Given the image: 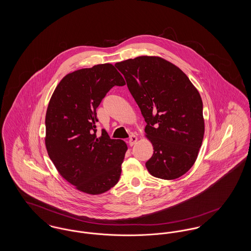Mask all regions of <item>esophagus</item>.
<instances>
[{
  "mask_svg": "<svg viewBox=\"0 0 251 251\" xmlns=\"http://www.w3.org/2000/svg\"><path fill=\"white\" fill-rule=\"evenodd\" d=\"M136 141H137V137L134 134H131V136H130V139H129L130 146H133L134 144L136 143Z\"/></svg>",
  "mask_w": 251,
  "mask_h": 251,
  "instance_id": "1",
  "label": "esophagus"
}]
</instances>
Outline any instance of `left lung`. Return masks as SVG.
Masks as SVG:
<instances>
[{"label": "left lung", "mask_w": 251, "mask_h": 251, "mask_svg": "<svg viewBox=\"0 0 251 251\" xmlns=\"http://www.w3.org/2000/svg\"><path fill=\"white\" fill-rule=\"evenodd\" d=\"M120 71L147 122L153 154L146 163L156 178L174 179L194 165L204 135L202 100L178 67L157 56L119 62Z\"/></svg>", "instance_id": "obj_1"}]
</instances>
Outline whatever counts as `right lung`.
<instances>
[{"label":"right lung","mask_w":251,"mask_h":251,"mask_svg":"<svg viewBox=\"0 0 251 251\" xmlns=\"http://www.w3.org/2000/svg\"><path fill=\"white\" fill-rule=\"evenodd\" d=\"M125 81L112 64L96 65L66 75L51 96L46 113L45 144L60 175L80 191L99 195L115 186L127 145L97 136L96 109L108 91Z\"/></svg>","instance_id":"add662e5"}]
</instances>
